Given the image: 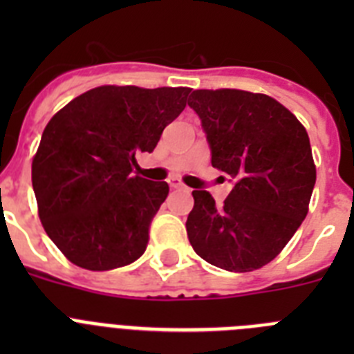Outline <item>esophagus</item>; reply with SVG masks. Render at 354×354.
Instances as JSON below:
<instances>
[{
	"instance_id": "1",
	"label": "esophagus",
	"mask_w": 354,
	"mask_h": 354,
	"mask_svg": "<svg viewBox=\"0 0 354 354\" xmlns=\"http://www.w3.org/2000/svg\"><path fill=\"white\" fill-rule=\"evenodd\" d=\"M168 184H170V187H174V189H180V187L184 186V184L180 183L179 179H175V177H171V179L168 180Z\"/></svg>"
}]
</instances>
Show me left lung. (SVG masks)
I'll list each match as a JSON object with an SVG mask.
<instances>
[{
  "instance_id": "obj_1",
  "label": "left lung",
  "mask_w": 354,
  "mask_h": 354,
  "mask_svg": "<svg viewBox=\"0 0 354 354\" xmlns=\"http://www.w3.org/2000/svg\"><path fill=\"white\" fill-rule=\"evenodd\" d=\"M212 167L234 179L221 205L195 189L186 221L193 250L234 273L273 261L308 212L315 165L305 127L273 97L245 90H195Z\"/></svg>"
}]
</instances>
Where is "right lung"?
<instances>
[{"instance_id": "1", "label": "right lung", "mask_w": 354, "mask_h": 354, "mask_svg": "<svg viewBox=\"0 0 354 354\" xmlns=\"http://www.w3.org/2000/svg\"><path fill=\"white\" fill-rule=\"evenodd\" d=\"M186 86H97L49 120L31 162L39 216L72 264L122 268L143 255L149 227L168 196L165 180L133 175L162 129L186 108Z\"/></svg>"}]
</instances>
